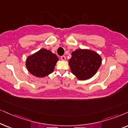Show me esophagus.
<instances>
[{
    "instance_id": "esophagus-1",
    "label": "esophagus",
    "mask_w": 128,
    "mask_h": 128,
    "mask_svg": "<svg viewBox=\"0 0 128 128\" xmlns=\"http://www.w3.org/2000/svg\"><path fill=\"white\" fill-rule=\"evenodd\" d=\"M61 60H62V61H65L66 60V56H61Z\"/></svg>"
}]
</instances>
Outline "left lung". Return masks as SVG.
<instances>
[{
  "mask_svg": "<svg viewBox=\"0 0 128 128\" xmlns=\"http://www.w3.org/2000/svg\"><path fill=\"white\" fill-rule=\"evenodd\" d=\"M102 58L94 51L77 49L71 52L68 64L71 72L78 80H86L92 77L101 65Z\"/></svg>",
  "mask_w": 128,
  "mask_h": 128,
  "instance_id": "obj_1",
  "label": "left lung"
}]
</instances>
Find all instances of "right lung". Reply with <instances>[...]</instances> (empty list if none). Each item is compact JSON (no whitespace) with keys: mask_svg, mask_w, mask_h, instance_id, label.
Returning <instances> with one entry per match:
<instances>
[{"mask_svg":"<svg viewBox=\"0 0 128 128\" xmlns=\"http://www.w3.org/2000/svg\"><path fill=\"white\" fill-rule=\"evenodd\" d=\"M58 58L55 54L46 48H42L26 61L27 70L30 74L38 78H43L53 72Z\"/></svg>","mask_w":128,"mask_h":128,"instance_id":"1","label":"right lung"}]
</instances>
